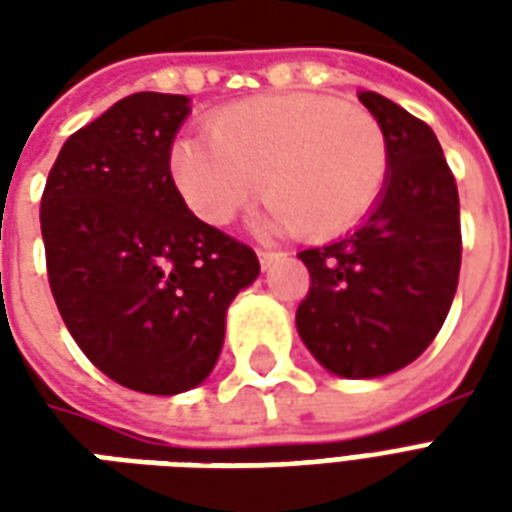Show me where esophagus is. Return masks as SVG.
<instances>
[{
	"label": "esophagus",
	"instance_id": "34e87169",
	"mask_svg": "<svg viewBox=\"0 0 512 512\" xmlns=\"http://www.w3.org/2000/svg\"><path fill=\"white\" fill-rule=\"evenodd\" d=\"M279 257H282V252H271V249H257V260H260L263 271H268V268L274 266Z\"/></svg>",
	"mask_w": 512,
	"mask_h": 512
}]
</instances>
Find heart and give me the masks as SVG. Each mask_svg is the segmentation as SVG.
Masks as SVG:
<instances>
[{"label":"heart","instance_id":"obj_1","mask_svg":"<svg viewBox=\"0 0 512 512\" xmlns=\"http://www.w3.org/2000/svg\"><path fill=\"white\" fill-rule=\"evenodd\" d=\"M389 142L376 117L312 93L249 98L180 136L172 178L202 222L227 224L263 183V230L332 238L381 197Z\"/></svg>","mask_w":512,"mask_h":512}]
</instances>
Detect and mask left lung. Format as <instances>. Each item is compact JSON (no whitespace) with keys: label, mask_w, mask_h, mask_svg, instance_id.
I'll return each mask as SVG.
<instances>
[{"label":"left lung","mask_w":512,"mask_h":512,"mask_svg":"<svg viewBox=\"0 0 512 512\" xmlns=\"http://www.w3.org/2000/svg\"><path fill=\"white\" fill-rule=\"evenodd\" d=\"M384 128L389 175L373 211L340 241L299 252L310 293L296 329L343 378L411 365L439 334L461 274L458 186L428 123L378 93H359Z\"/></svg>","instance_id":"left-lung-1"}]
</instances>
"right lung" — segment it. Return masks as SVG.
Masks as SVG:
<instances>
[{"label":"right lung","instance_id":"1","mask_svg":"<svg viewBox=\"0 0 512 512\" xmlns=\"http://www.w3.org/2000/svg\"><path fill=\"white\" fill-rule=\"evenodd\" d=\"M186 95L134 93L68 136L40 230L62 321L101 373L145 395L211 376L224 318L257 255L186 208L169 153Z\"/></svg>","mask_w":512,"mask_h":512}]
</instances>
